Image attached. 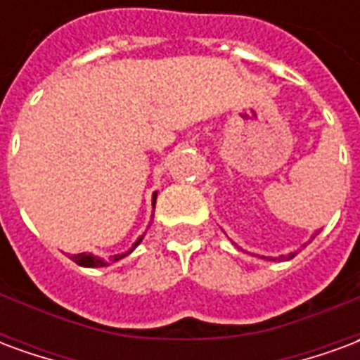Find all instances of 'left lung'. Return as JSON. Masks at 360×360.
<instances>
[{
  "label": "left lung",
  "mask_w": 360,
  "mask_h": 360,
  "mask_svg": "<svg viewBox=\"0 0 360 360\" xmlns=\"http://www.w3.org/2000/svg\"><path fill=\"white\" fill-rule=\"evenodd\" d=\"M297 252H291V255H287V257H279V260H287V258H293Z\"/></svg>",
  "instance_id": "left-lung-1"
}]
</instances>
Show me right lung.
Listing matches in <instances>:
<instances>
[{"instance_id":"right-lung-1","label":"right lung","mask_w":360,"mask_h":360,"mask_svg":"<svg viewBox=\"0 0 360 360\" xmlns=\"http://www.w3.org/2000/svg\"><path fill=\"white\" fill-rule=\"evenodd\" d=\"M152 202H154V206H156V193H154V196H152ZM141 241H142V237H141V239H139V241L134 243L133 249ZM133 249H131V250H133ZM131 250H127L125 255H117V257L110 258V260H102V258L92 257V255H86V252H81V255H73V257H71V260H73V262H77V264H79V266H86V268H94V266H108V264H110V262H115V260H119V258L127 257V255H129Z\"/></svg>"}]
</instances>
